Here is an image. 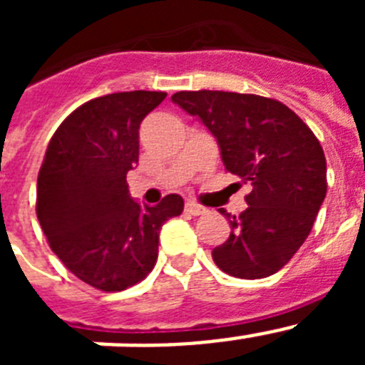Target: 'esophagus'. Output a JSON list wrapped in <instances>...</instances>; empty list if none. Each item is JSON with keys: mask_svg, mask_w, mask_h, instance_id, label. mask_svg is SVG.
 I'll return each mask as SVG.
<instances>
[{"mask_svg": "<svg viewBox=\"0 0 365 365\" xmlns=\"http://www.w3.org/2000/svg\"><path fill=\"white\" fill-rule=\"evenodd\" d=\"M185 210L188 212V214H192V215H202V214H206V208H205V206L197 205V202H193V201L186 202V205H185Z\"/></svg>", "mask_w": 365, "mask_h": 365, "instance_id": "1", "label": "esophagus"}]
</instances>
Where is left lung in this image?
Returning <instances> with one entry per match:
<instances>
[{
    "mask_svg": "<svg viewBox=\"0 0 365 365\" xmlns=\"http://www.w3.org/2000/svg\"><path fill=\"white\" fill-rule=\"evenodd\" d=\"M173 104L217 138L227 172L250 182L247 210L221 214L230 235L212 250L222 272L259 279L298 252L327 193V164L318 138L278 100L227 91H179Z\"/></svg>",
    "mask_w": 365,
    "mask_h": 365,
    "instance_id": "1",
    "label": "left lung"
}]
</instances>
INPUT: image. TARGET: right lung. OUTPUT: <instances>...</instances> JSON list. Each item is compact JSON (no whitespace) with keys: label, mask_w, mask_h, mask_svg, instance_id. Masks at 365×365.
<instances>
[{"label":"right lung","mask_w":365,"mask_h":365,"mask_svg":"<svg viewBox=\"0 0 365 365\" xmlns=\"http://www.w3.org/2000/svg\"><path fill=\"white\" fill-rule=\"evenodd\" d=\"M163 91L98 96L60 124L38 173L36 215L71 272L106 292L143 282L159 254L160 227L182 214L170 193L157 206L133 201L125 175L138 163V130Z\"/></svg>","instance_id":"add662e5"}]
</instances>
